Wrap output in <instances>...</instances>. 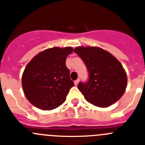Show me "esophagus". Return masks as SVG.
Wrapping results in <instances>:
<instances>
[{"instance_id":"obj_1","label":"esophagus","mask_w":145,"mask_h":145,"mask_svg":"<svg viewBox=\"0 0 145 145\" xmlns=\"http://www.w3.org/2000/svg\"><path fill=\"white\" fill-rule=\"evenodd\" d=\"M79 81H80V79H76V80L75 82H74V84H75V85H78V84H79Z\"/></svg>"}]
</instances>
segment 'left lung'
<instances>
[{
  "label": "left lung",
  "mask_w": 145,
  "mask_h": 145,
  "mask_svg": "<svg viewBox=\"0 0 145 145\" xmlns=\"http://www.w3.org/2000/svg\"><path fill=\"white\" fill-rule=\"evenodd\" d=\"M85 63L89 78L78 89L94 106L107 107L118 101L127 87V77L119 61L97 47H76L74 50Z\"/></svg>",
  "instance_id": "8db88e82"
}]
</instances>
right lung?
Here are the masks:
<instances>
[{
	"label": "right lung",
	"mask_w": 145,
	"mask_h": 145,
	"mask_svg": "<svg viewBox=\"0 0 145 145\" xmlns=\"http://www.w3.org/2000/svg\"><path fill=\"white\" fill-rule=\"evenodd\" d=\"M73 52L71 47H54L37 54L25 67L22 86L27 99L42 110H51L66 101L74 86L66 57Z\"/></svg>",
	"instance_id": "obj_1"
}]
</instances>
